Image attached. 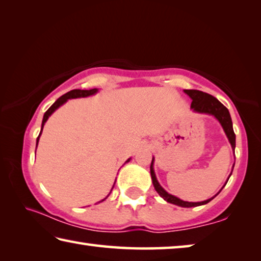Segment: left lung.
Returning <instances> with one entry per match:
<instances>
[{"instance_id": "1", "label": "left lung", "mask_w": 261, "mask_h": 261, "mask_svg": "<svg viewBox=\"0 0 261 261\" xmlns=\"http://www.w3.org/2000/svg\"><path fill=\"white\" fill-rule=\"evenodd\" d=\"M184 93H187L190 98H191V100H192L191 109L194 113L212 115V116H214L216 120L219 121V123L221 124V126H222V129L224 131V134H226V136H227L229 143H230V145H231L232 151L235 152L236 136H235V132H233V129H232V121H231L230 114H229V110L224 107V106L221 103L218 99L214 98L213 95L205 93V92H201L198 90H184ZM233 166H235V163H233ZM233 166H232V169H233ZM232 169H231V173H232ZM231 173H230V175H229V177L231 176ZM151 177H152L154 189H155V191L160 194V197H162L167 202H170V204L177 205L180 207H188V208L189 207H197V206L208 204L212 199H214V198L221 192V190L224 188V185L227 184L228 179H229V177H228L227 182L224 183L222 189H221L214 197H212V198H210V199L204 200V201L192 202V201H185V200L179 199V198L173 196V194L168 193L166 190L161 187L160 183L158 182L155 173H154V158L152 159V163H151Z\"/></svg>"}]
</instances>
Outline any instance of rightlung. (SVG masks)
Masks as SVG:
<instances>
[{"mask_svg": "<svg viewBox=\"0 0 261 261\" xmlns=\"http://www.w3.org/2000/svg\"><path fill=\"white\" fill-rule=\"evenodd\" d=\"M98 91H99L98 88H92V90H72V91L68 92V93H65V94L62 95L61 98L57 99V100L55 101V102L50 106L49 109H48L47 112L45 113V115H43V118H42V124H41V131H40V134H39L38 138H37V146H38V143H39V138H40V136H41V132H42V129H43V125H45V123L47 122L48 118H49L50 115H51L53 113H54L57 108H60L62 105H64L65 102H67V101H68L69 99L86 98V96H91V95H94L95 93H98ZM130 160H131V158H130V159H127V160L125 161V163H126V162H129ZM115 182H116V180H115ZM114 185H115V183H114ZM114 185H113V188H114ZM113 188H112V190H113ZM112 190H110V192H112ZM110 192H109V194H110ZM109 194H108V196H109ZM108 196L106 197L105 199L101 200V201H103V200L107 199ZM101 201H99V202H101Z\"/></svg>", "mask_w": 261, "mask_h": 261, "instance_id": "right-lung-1", "label": "right lung"}]
</instances>
